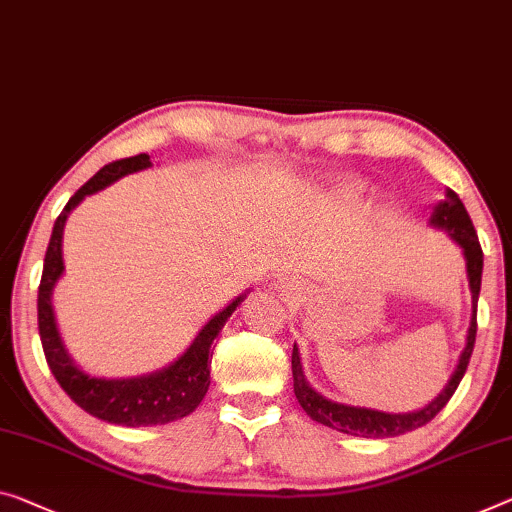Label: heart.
I'll list each match as a JSON object with an SVG mask.
<instances>
[{"mask_svg": "<svg viewBox=\"0 0 512 512\" xmlns=\"http://www.w3.org/2000/svg\"><path fill=\"white\" fill-rule=\"evenodd\" d=\"M332 192L336 196H355L359 192V183L355 178H341V180H336V183H334Z\"/></svg>", "mask_w": 512, "mask_h": 512, "instance_id": "heart-1", "label": "heart"}]
</instances>
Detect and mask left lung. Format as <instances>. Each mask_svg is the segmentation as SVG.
Instances as JSON below:
<instances>
[{
	"label": "left lung",
	"mask_w": 512,
	"mask_h": 512,
	"mask_svg": "<svg viewBox=\"0 0 512 512\" xmlns=\"http://www.w3.org/2000/svg\"><path fill=\"white\" fill-rule=\"evenodd\" d=\"M430 226H435L439 231H446L448 238L462 249V254H465V263H467L469 290H471V322L467 329V343L458 359V366H455V371L451 373V377H448L446 387L439 391L437 398H432L426 407H421V410L416 412H405V414H391V412L371 410V407L336 403V400L325 398L322 393L313 389L309 382H306L300 350H297V345H293L295 398L297 403L302 405V410L309 414L313 421L355 437H373V439L398 437L410 430L426 426L428 421L435 419V416L444 410L448 400H451L455 389H458L476 343V309H478V295H481L483 249H481V242H478V235H476L474 224H471L465 203L460 201V196L453 190H446L444 201H439L435 210H432Z\"/></svg>",
	"instance_id": "left-lung-1"
}]
</instances>
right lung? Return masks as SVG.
<instances>
[{
	"label": "right lung",
	"instance_id": "1",
	"mask_svg": "<svg viewBox=\"0 0 512 512\" xmlns=\"http://www.w3.org/2000/svg\"><path fill=\"white\" fill-rule=\"evenodd\" d=\"M151 164V157L146 153L109 162L89 183L82 185L80 190L70 196L64 212L54 222L50 245H47L45 251L41 286H38V334H41L43 352L54 380L61 384V389L68 393L70 400L80 405L84 412L96 416V419L128 428L164 426V423L178 421L183 416L192 414L201 405V400L210 387L212 343H215V338L222 332L226 320L233 316V311L238 309L240 302H245L249 293L247 290V293L235 297L229 306H224L222 311L215 313L203 325L201 332L196 334L190 348L176 361H171L169 366H164L155 373L137 377H112L109 380V377H98L82 371L73 361V357L68 355L52 309V290L61 279V274H64L61 242H64L66 219L86 196L105 190V187L116 183L123 176L144 171Z\"/></svg>",
	"mask_w": 512,
	"mask_h": 512
}]
</instances>
